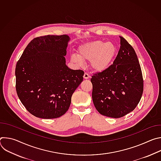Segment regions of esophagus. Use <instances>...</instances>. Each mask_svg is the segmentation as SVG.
I'll use <instances>...</instances> for the list:
<instances>
[{"mask_svg": "<svg viewBox=\"0 0 161 161\" xmlns=\"http://www.w3.org/2000/svg\"><path fill=\"white\" fill-rule=\"evenodd\" d=\"M89 78H90V75H88V73H85V74H84V75H83V78L85 79V80H86V79H88Z\"/></svg>", "mask_w": 161, "mask_h": 161, "instance_id": "1", "label": "esophagus"}]
</instances>
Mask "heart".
Returning a JSON list of instances; mask_svg holds the SVG:
<instances>
[{"mask_svg":"<svg viewBox=\"0 0 161 161\" xmlns=\"http://www.w3.org/2000/svg\"><path fill=\"white\" fill-rule=\"evenodd\" d=\"M117 52L116 45L112 42L100 40L90 41L80 45L78 55H72L71 61L82 66L83 61H90L91 67L97 72H102L112 64Z\"/></svg>","mask_w":161,"mask_h":161,"instance_id":"b5f03b06","label":"heart"}]
</instances>
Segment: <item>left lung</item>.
Returning <instances> with one entry per match:
<instances>
[{
  "mask_svg": "<svg viewBox=\"0 0 161 161\" xmlns=\"http://www.w3.org/2000/svg\"><path fill=\"white\" fill-rule=\"evenodd\" d=\"M120 38V49L113 64L90 79L96 109L103 115L114 119L133 111L143 91L142 73L136 53L123 37Z\"/></svg>",
  "mask_w": 161,
  "mask_h": 161,
  "instance_id": "left-lung-1",
  "label": "left lung"
}]
</instances>
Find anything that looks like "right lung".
<instances>
[{
    "mask_svg": "<svg viewBox=\"0 0 161 161\" xmlns=\"http://www.w3.org/2000/svg\"><path fill=\"white\" fill-rule=\"evenodd\" d=\"M67 35L34 38L23 52L15 69L18 96L34 116L44 119L64 114L73 94L83 79L82 70L65 64Z\"/></svg>",
    "mask_w": 161,
    "mask_h": 161,
    "instance_id": "right-lung-1",
    "label": "right lung"
}]
</instances>
